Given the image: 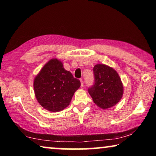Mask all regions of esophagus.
Wrapping results in <instances>:
<instances>
[{
	"mask_svg": "<svg viewBox=\"0 0 156 156\" xmlns=\"http://www.w3.org/2000/svg\"><path fill=\"white\" fill-rule=\"evenodd\" d=\"M80 83H81V87H83L84 86V83H83V80H80Z\"/></svg>",
	"mask_w": 156,
	"mask_h": 156,
	"instance_id": "obj_1",
	"label": "esophagus"
}]
</instances>
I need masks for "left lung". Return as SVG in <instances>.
I'll list each match as a JSON object with an SVG mask.
<instances>
[{"label":"left lung","instance_id":"1","mask_svg":"<svg viewBox=\"0 0 156 156\" xmlns=\"http://www.w3.org/2000/svg\"><path fill=\"white\" fill-rule=\"evenodd\" d=\"M94 84L88 89L94 103L107 109L118 103L123 95V84L118 73L106 65L97 64L94 67Z\"/></svg>","mask_w":156,"mask_h":156}]
</instances>
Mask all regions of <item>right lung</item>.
I'll use <instances>...</instances> for the list:
<instances>
[{
	"label": "right lung",
	"instance_id": "1",
	"mask_svg": "<svg viewBox=\"0 0 156 156\" xmlns=\"http://www.w3.org/2000/svg\"><path fill=\"white\" fill-rule=\"evenodd\" d=\"M80 87V80L65 69L62 62L56 58L47 62L34 80L37 100L51 112H60L68 107Z\"/></svg>",
	"mask_w": 156,
	"mask_h": 156
}]
</instances>
